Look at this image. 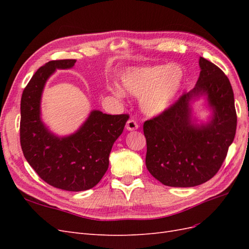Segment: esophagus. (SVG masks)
<instances>
[{
    "mask_svg": "<svg viewBox=\"0 0 249 249\" xmlns=\"http://www.w3.org/2000/svg\"><path fill=\"white\" fill-rule=\"evenodd\" d=\"M125 127H126L127 131H135V130L138 129V124L134 119H129V120H127Z\"/></svg>",
    "mask_w": 249,
    "mask_h": 249,
    "instance_id": "1",
    "label": "esophagus"
}]
</instances>
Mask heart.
<instances>
[{
    "label": "heart",
    "mask_w": 249,
    "mask_h": 249,
    "mask_svg": "<svg viewBox=\"0 0 249 249\" xmlns=\"http://www.w3.org/2000/svg\"><path fill=\"white\" fill-rule=\"evenodd\" d=\"M185 78L183 67L171 63L129 67L119 73L118 81L124 91L133 96H141L140 108L147 116H159L176 101L184 86ZM122 89L114 86L110 88V92L123 99L124 92Z\"/></svg>",
    "instance_id": "b5f03b06"
}]
</instances>
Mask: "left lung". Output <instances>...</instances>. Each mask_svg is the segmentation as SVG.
<instances>
[{"label": "left lung", "mask_w": 249, "mask_h": 249, "mask_svg": "<svg viewBox=\"0 0 249 249\" xmlns=\"http://www.w3.org/2000/svg\"><path fill=\"white\" fill-rule=\"evenodd\" d=\"M199 78L163 114L146 120V168L170 187H194L212 178L228 155L236 135L235 99L229 78L207 59L199 57ZM203 97L211 114L200 122L193 104Z\"/></svg>", "instance_id": "1"}]
</instances>
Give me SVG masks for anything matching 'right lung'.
Listing matches in <instances>:
<instances>
[{
	"instance_id": "obj_1",
	"label": "right lung",
	"mask_w": 249,
	"mask_h": 249,
	"mask_svg": "<svg viewBox=\"0 0 249 249\" xmlns=\"http://www.w3.org/2000/svg\"><path fill=\"white\" fill-rule=\"evenodd\" d=\"M77 60H54L41 66L20 101V146L26 160L49 185L66 191L91 189L106 173L109 155L129 115L92 110L79 129L58 136L42 122L41 96L56 70H70Z\"/></svg>"
}]
</instances>
